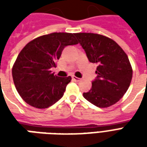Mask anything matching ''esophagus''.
<instances>
[{"label":"esophagus","mask_w":147,"mask_h":147,"mask_svg":"<svg viewBox=\"0 0 147 147\" xmlns=\"http://www.w3.org/2000/svg\"><path fill=\"white\" fill-rule=\"evenodd\" d=\"M72 80H73L75 82H80V78H78V77H76V76H72Z\"/></svg>","instance_id":"obj_1"}]
</instances>
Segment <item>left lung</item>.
Instances as JSON below:
<instances>
[{
	"label": "left lung",
	"mask_w": 147,
	"mask_h": 147,
	"mask_svg": "<svg viewBox=\"0 0 147 147\" xmlns=\"http://www.w3.org/2000/svg\"><path fill=\"white\" fill-rule=\"evenodd\" d=\"M90 62L98 64V76L83 97L99 108L116 104L124 95L132 79L127 55L113 39L94 33H76Z\"/></svg>",
	"instance_id": "8db88e82"
}]
</instances>
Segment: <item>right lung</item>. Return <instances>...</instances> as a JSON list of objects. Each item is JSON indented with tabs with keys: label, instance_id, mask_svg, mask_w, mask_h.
Returning a JSON list of instances; mask_svg holds the SVG:
<instances>
[{
	"label": "right lung",
	"instance_id": "right-lung-1",
	"mask_svg": "<svg viewBox=\"0 0 147 147\" xmlns=\"http://www.w3.org/2000/svg\"><path fill=\"white\" fill-rule=\"evenodd\" d=\"M78 44L75 34L54 32L28 42L18 55L11 73L19 94L28 105L46 109L63 97L71 78L52 73L65 46Z\"/></svg>",
	"mask_w": 147,
	"mask_h": 147
}]
</instances>
